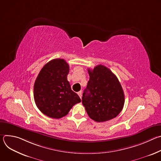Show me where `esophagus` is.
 Instances as JSON below:
<instances>
[{"label": "esophagus", "instance_id": "34e87169", "mask_svg": "<svg viewBox=\"0 0 161 161\" xmlns=\"http://www.w3.org/2000/svg\"><path fill=\"white\" fill-rule=\"evenodd\" d=\"M78 96H80V97L81 99V91L78 92Z\"/></svg>", "mask_w": 161, "mask_h": 161}]
</instances>
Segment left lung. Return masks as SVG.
<instances>
[{
    "instance_id": "8db88e82",
    "label": "left lung",
    "mask_w": 161,
    "mask_h": 161,
    "mask_svg": "<svg viewBox=\"0 0 161 161\" xmlns=\"http://www.w3.org/2000/svg\"><path fill=\"white\" fill-rule=\"evenodd\" d=\"M90 76L84 90L82 103L89 117L97 122L115 118L123 109L125 97L122 87L108 67L98 65L88 69Z\"/></svg>"
}]
</instances>
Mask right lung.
I'll return each instance as SVG.
<instances>
[{
	"mask_svg": "<svg viewBox=\"0 0 161 161\" xmlns=\"http://www.w3.org/2000/svg\"><path fill=\"white\" fill-rule=\"evenodd\" d=\"M69 71V66L64 59L55 58L44 65L35 81L36 104L50 118L58 119L65 116L75 104L81 102L67 81Z\"/></svg>",
	"mask_w": 161,
	"mask_h": 161,
	"instance_id": "add662e5",
	"label": "right lung"
}]
</instances>
